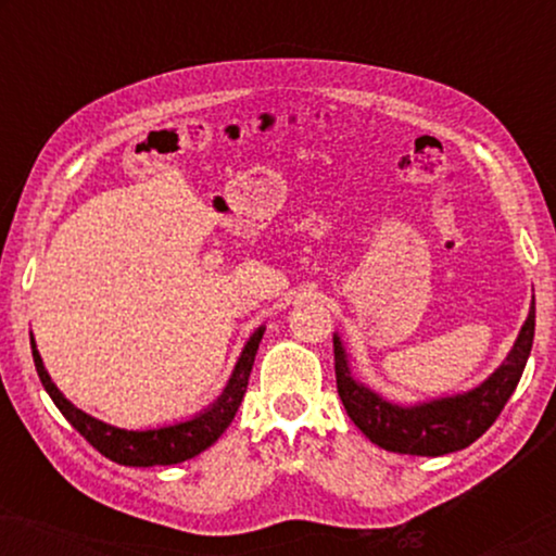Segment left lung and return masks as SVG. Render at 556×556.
I'll list each match as a JSON object with an SVG mask.
<instances>
[{
    "label": "left lung",
    "instance_id": "1",
    "mask_svg": "<svg viewBox=\"0 0 556 556\" xmlns=\"http://www.w3.org/2000/svg\"><path fill=\"white\" fill-rule=\"evenodd\" d=\"M534 301H531L529 318L523 321L514 349L483 384L470 392L420 402L413 407L392 405L377 392H371L369 387L356 382L349 369L344 344L333 333L337 390L346 415L371 443L384 451L405 455H445L463 451L496 422L501 409L519 384L531 344H534Z\"/></svg>",
    "mask_w": 556,
    "mask_h": 556
}]
</instances>
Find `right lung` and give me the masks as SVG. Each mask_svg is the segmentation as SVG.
Listing matches in <instances>:
<instances>
[{"mask_svg": "<svg viewBox=\"0 0 556 556\" xmlns=\"http://www.w3.org/2000/svg\"><path fill=\"white\" fill-rule=\"evenodd\" d=\"M263 331L265 329L261 326V329L248 339V344L242 349L238 364H235V371L230 382L225 387V392L219 394V397L212 402L204 413L194 415L192 420L164 425V428H154V430L113 428V425H105L101 420H96V417H90L88 413H83V409L75 407L71 400H65V394L60 392L55 382L50 379L48 369H45L42 364V356L35 346V339H29V344H33V359H35L37 375H40V382L45 390H48L52 402L58 405L60 413L65 415V420L71 422L73 428L78 430L80 435L109 460L121 463V466L151 468V466H174V463L194 458V455L207 451V447L223 435L227 425L232 422L235 413H238L242 397H245L250 369H253Z\"/></svg>", "mask_w": 556, "mask_h": 556, "instance_id": "obj_1", "label": "right lung"}]
</instances>
